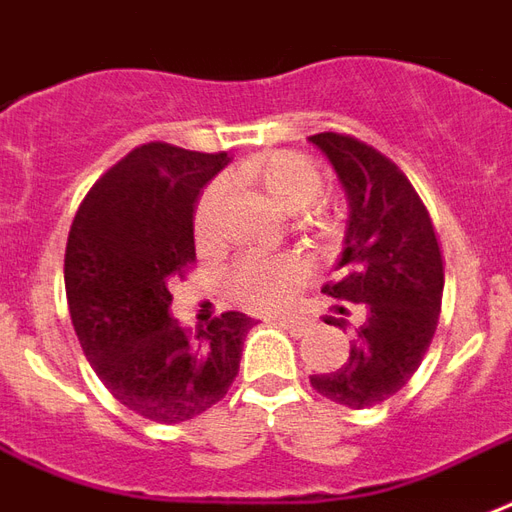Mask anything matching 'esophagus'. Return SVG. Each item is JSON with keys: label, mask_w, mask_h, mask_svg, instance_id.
Segmentation results:
<instances>
[{"label": "esophagus", "mask_w": 512, "mask_h": 512, "mask_svg": "<svg viewBox=\"0 0 512 512\" xmlns=\"http://www.w3.org/2000/svg\"><path fill=\"white\" fill-rule=\"evenodd\" d=\"M272 322L283 327V330H289L292 335H305V330H308V322L300 319V316H275Z\"/></svg>", "instance_id": "esophagus-1"}]
</instances>
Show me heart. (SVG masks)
Returning <instances> with one entry per match:
<instances>
[{"instance_id": "obj_1", "label": "heart", "mask_w": 512, "mask_h": 512, "mask_svg": "<svg viewBox=\"0 0 512 512\" xmlns=\"http://www.w3.org/2000/svg\"><path fill=\"white\" fill-rule=\"evenodd\" d=\"M240 177L256 185L278 210L286 212L308 207L324 185L319 166L297 152H272L248 160L242 163ZM220 196L223 188L215 182L196 204L193 226L199 237H207L212 231ZM308 278L311 261L300 253H242L223 275V289L226 297L245 311L275 313L292 305Z\"/></svg>"}]
</instances>
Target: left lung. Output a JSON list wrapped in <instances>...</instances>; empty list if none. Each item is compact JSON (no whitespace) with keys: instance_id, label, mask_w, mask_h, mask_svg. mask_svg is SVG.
Masks as SVG:
<instances>
[{"instance_id":"1","label":"left lung","mask_w":512,"mask_h":512,"mask_svg":"<svg viewBox=\"0 0 512 512\" xmlns=\"http://www.w3.org/2000/svg\"><path fill=\"white\" fill-rule=\"evenodd\" d=\"M308 141L333 163L349 204L341 278L322 292L368 311L343 368L313 374L311 384L335 404L365 409L398 393L423 363L442 308V251L428 210L393 160L346 133ZM346 316L349 308L335 305L324 322L346 327Z\"/></svg>"}]
</instances>
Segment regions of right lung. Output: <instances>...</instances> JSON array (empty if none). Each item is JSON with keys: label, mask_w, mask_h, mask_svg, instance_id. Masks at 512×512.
Returning a JSON list of instances; mask_svg holds the SVG:
<instances>
[{"label": "right lung", "mask_w": 512, "mask_h": 512, "mask_svg": "<svg viewBox=\"0 0 512 512\" xmlns=\"http://www.w3.org/2000/svg\"><path fill=\"white\" fill-rule=\"evenodd\" d=\"M226 152L141 144L92 185L65 251L73 330L108 393L152 423H185L229 393L253 327L220 313L196 335L169 316V275L196 261L193 210Z\"/></svg>", "instance_id": "add662e5"}]
</instances>
